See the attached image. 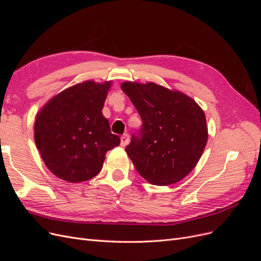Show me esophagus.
<instances>
[{"label":"esophagus","instance_id":"1","mask_svg":"<svg viewBox=\"0 0 261 261\" xmlns=\"http://www.w3.org/2000/svg\"><path fill=\"white\" fill-rule=\"evenodd\" d=\"M128 143H129V136L127 134H124V135L121 137V146L125 147Z\"/></svg>","mask_w":261,"mask_h":261}]
</instances>
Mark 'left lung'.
Segmentation results:
<instances>
[{"label": "left lung", "mask_w": 261, "mask_h": 261, "mask_svg": "<svg viewBox=\"0 0 261 261\" xmlns=\"http://www.w3.org/2000/svg\"><path fill=\"white\" fill-rule=\"evenodd\" d=\"M143 126L125 148L139 174L165 186L183 179L198 163L208 140L206 116L185 93L154 83L121 86Z\"/></svg>", "instance_id": "8db88e82"}]
</instances>
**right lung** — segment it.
I'll list each match as a JSON object with an SVG mask.
<instances>
[{
    "label": "right lung",
    "instance_id": "obj_1",
    "mask_svg": "<svg viewBox=\"0 0 261 261\" xmlns=\"http://www.w3.org/2000/svg\"><path fill=\"white\" fill-rule=\"evenodd\" d=\"M111 82L87 81L63 90L38 112L35 141L55 176L70 183L99 174L106 153L120 145L102 114Z\"/></svg>",
    "mask_w": 261,
    "mask_h": 261
}]
</instances>
